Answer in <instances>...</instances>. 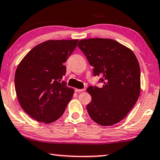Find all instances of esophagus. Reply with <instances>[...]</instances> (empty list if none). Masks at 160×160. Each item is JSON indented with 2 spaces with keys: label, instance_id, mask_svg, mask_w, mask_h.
Wrapping results in <instances>:
<instances>
[{
  "label": "esophagus",
  "instance_id": "obj_1",
  "mask_svg": "<svg viewBox=\"0 0 160 160\" xmlns=\"http://www.w3.org/2000/svg\"><path fill=\"white\" fill-rule=\"evenodd\" d=\"M84 90H85V89H77V88H76V89H75V91L76 92H82V91H84Z\"/></svg>",
  "mask_w": 160,
  "mask_h": 160
}]
</instances>
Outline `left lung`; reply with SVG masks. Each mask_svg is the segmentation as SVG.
<instances>
[{"label": "left lung", "instance_id": "left-lung-1", "mask_svg": "<svg viewBox=\"0 0 160 160\" xmlns=\"http://www.w3.org/2000/svg\"><path fill=\"white\" fill-rule=\"evenodd\" d=\"M78 47L92 67L94 76H101L102 86H90L92 100L87 105L90 118L98 125L110 126L131 111L140 93V68L133 51L113 39L89 38Z\"/></svg>", "mask_w": 160, "mask_h": 160}]
</instances>
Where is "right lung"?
Instances as JSON below:
<instances>
[{
    "mask_svg": "<svg viewBox=\"0 0 160 160\" xmlns=\"http://www.w3.org/2000/svg\"><path fill=\"white\" fill-rule=\"evenodd\" d=\"M75 40H49L35 46L18 66L15 88L21 107L37 121L49 124L64 113L74 93L64 82L66 62L77 46Z\"/></svg>",
    "mask_w": 160,
    "mask_h": 160,
    "instance_id": "obj_1",
    "label": "right lung"
}]
</instances>
